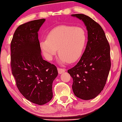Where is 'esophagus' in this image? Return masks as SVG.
Segmentation results:
<instances>
[{"mask_svg": "<svg viewBox=\"0 0 122 122\" xmlns=\"http://www.w3.org/2000/svg\"><path fill=\"white\" fill-rule=\"evenodd\" d=\"M57 70H58L59 74H61V73H64L65 71V70L63 69H61V68L57 67Z\"/></svg>", "mask_w": 122, "mask_h": 122, "instance_id": "esophagus-1", "label": "esophagus"}]
</instances>
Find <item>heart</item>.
Listing matches in <instances>:
<instances>
[{"label":"heart","instance_id":"1","mask_svg":"<svg viewBox=\"0 0 122 122\" xmlns=\"http://www.w3.org/2000/svg\"><path fill=\"white\" fill-rule=\"evenodd\" d=\"M87 40V32L82 27L61 25L51 30L46 40L41 42V48L49 61L58 49L60 62L73 63L81 56Z\"/></svg>","mask_w":122,"mask_h":122}]
</instances>
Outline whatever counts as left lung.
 I'll return each mask as SVG.
<instances>
[{"label": "left lung", "mask_w": 122, "mask_h": 122, "mask_svg": "<svg viewBox=\"0 0 122 122\" xmlns=\"http://www.w3.org/2000/svg\"><path fill=\"white\" fill-rule=\"evenodd\" d=\"M71 15L84 23L88 42L80 60L67 72L73 78L74 95L89 100L99 95L106 84L111 66L110 46L102 28L94 20L83 14Z\"/></svg>", "instance_id": "obj_1"}]
</instances>
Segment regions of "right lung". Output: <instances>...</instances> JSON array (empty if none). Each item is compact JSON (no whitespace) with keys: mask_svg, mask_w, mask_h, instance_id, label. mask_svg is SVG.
<instances>
[{"mask_svg":"<svg viewBox=\"0 0 122 122\" xmlns=\"http://www.w3.org/2000/svg\"><path fill=\"white\" fill-rule=\"evenodd\" d=\"M45 19L18 27L11 42V68L21 94L31 102L42 105L53 97L52 83L58 74L56 67L41 54L38 32Z\"/></svg>","mask_w":122,"mask_h":122,"instance_id":"add662e5","label":"right lung"}]
</instances>
